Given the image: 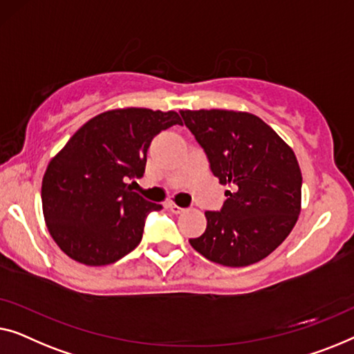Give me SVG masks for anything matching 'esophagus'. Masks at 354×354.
<instances>
[{"label":"esophagus","instance_id":"obj_1","mask_svg":"<svg viewBox=\"0 0 354 354\" xmlns=\"http://www.w3.org/2000/svg\"><path fill=\"white\" fill-rule=\"evenodd\" d=\"M167 208L168 210H170L171 213H175V215H179V213H183L184 212V208H181V207H178L176 203H173V202H170V203H167Z\"/></svg>","mask_w":354,"mask_h":354}]
</instances>
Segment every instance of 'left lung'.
Returning a JSON list of instances; mask_svg holds the SVG:
<instances>
[{"instance_id": "obj_1", "label": "left lung", "mask_w": 354, "mask_h": 354, "mask_svg": "<svg viewBox=\"0 0 354 354\" xmlns=\"http://www.w3.org/2000/svg\"><path fill=\"white\" fill-rule=\"evenodd\" d=\"M213 175L231 191L218 212H205L202 236L189 239L213 263L241 268L274 252L295 226L301 171L290 147L261 118L232 111H181Z\"/></svg>"}]
</instances>
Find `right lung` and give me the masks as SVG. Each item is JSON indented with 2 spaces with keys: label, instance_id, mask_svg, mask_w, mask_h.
<instances>
[{
  "label": "right lung",
  "instance_id": "right-lung-1",
  "mask_svg": "<svg viewBox=\"0 0 354 354\" xmlns=\"http://www.w3.org/2000/svg\"><path fill=\"white\" fill-rule=\"evenodd\" d=\"M181 125L176 112L118 109L96 115L49 162L41 184L44 221L61 250L88 266L111 265L142 239L146 218L162 210L133 192L158 133Z\"/></svg>",
  "mask_w": 354,
  "mask_h": 354
}]
</instances>
